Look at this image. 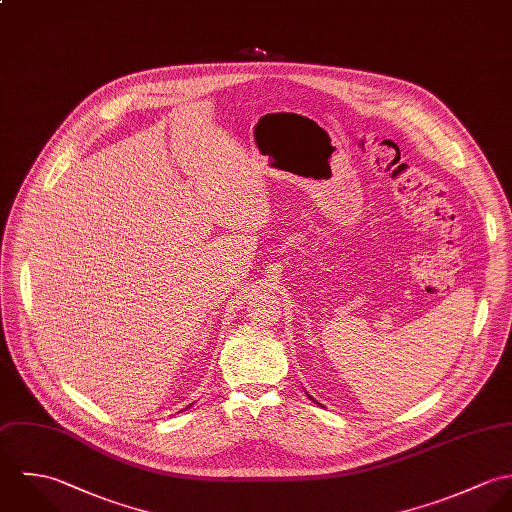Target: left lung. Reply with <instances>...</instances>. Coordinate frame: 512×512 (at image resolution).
I'll return each mask as SVG.
<instances>
[{"instance_id": "obj_1", "label": "left lung", "mask_w": 512, "mask_h": 512, "mask_svg": "<svg viewBox=\"0 0 512 512\" xmlns=\"http://www.w3.org/2000/svg\"><path fill=\"white\" fill-rule=\"evenodd\" d=\"M308 396V394H307ZM308 398H310V400H312V402H316V400H314V398H312V396H308ZM316 404H318V402H316Z\"/></svg>"}]
</instances>
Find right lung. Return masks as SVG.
<instances>
[{"label": "right lung", "mask_w": 512, "mask_h": 512, "mask_svg": "<svg viewBox=\"0 0 512 512\" xmlns=\"http://www.w3.org/2000/svg\"><path fill=\"white\" fill-rule=\"evenodd\" d=\"M188 408H190V406H188ZM188 408H186V409H188Z\"/></svg>", "instance_id": "right-lung-1"}]
</instances>
